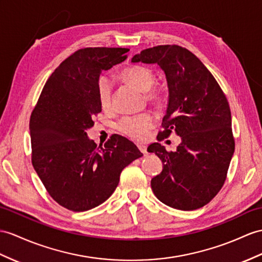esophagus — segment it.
Segmentation results:
<instances>
[{
  "instance_id": "obj_1",
  "label": "esophagus",
  "mask_w": 262,
  "mask_h": 262,
  "mask_svg": "<svg viewBox=\"0 0 262 262\" xmlns=\"http://www.w3.org/2000/svg\"><path fill=\"white\" fill-rule=\"evenodd\" d=\"M138 148H139V150L141 151L144 156H146L148 155V151H146V146L145 145H143V144H139L138 145Z\"/></svg>"
}]
</instances>
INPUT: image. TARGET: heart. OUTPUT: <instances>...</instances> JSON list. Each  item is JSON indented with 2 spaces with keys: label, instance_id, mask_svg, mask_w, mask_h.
<instances>
[{
  "label": "heart",
  "instance_id": "b5f03b06",
  "mask_svg": "<svg viewBox=\"0 0 262 262\" xmlns=\"http://www.w3.org/2000/svg\"><path fill=\"white\" fill-rule=\"evenodd\" d=\"M121 79L137 90L145 92V99L156 104H160L165 99V93L161 88H151L155 82V74L152 70L142 66H135L123 70ZM98 94L100 105L103 109L111 106L112 85L111 82L102 76L98 84ZM155 125V117L150 113L139 114L135 117H125L118 123V130L122 135L133 140H143L146 133Z\"/></svg>",
  "mask_w": 262,
  "mask_h": 262
}]
</instances>
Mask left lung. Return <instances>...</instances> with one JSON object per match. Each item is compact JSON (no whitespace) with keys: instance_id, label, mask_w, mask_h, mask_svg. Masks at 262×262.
<instances>
[{"instance_id":"8db88e82","label":"left lung","mask_w":262,"mask_h":262,"mask_svg":"<svg viewBox=\"0 0 262 262\" xmlns=\"http://www.w3.org/2000/svg\"><path fill=\"white\" fill-rule=\"evenodd\" d=\"M131 62L157 63L162 69L169 102L158 139L168 138L171 132L181 138L173 152L158 142L148 148L163 164L161 173L151 180L153 193L178 210L206 206L225 183L234 152L231 112L225 93L203 63L179 46L145 49Z\"/></svg>"}]
</instances>
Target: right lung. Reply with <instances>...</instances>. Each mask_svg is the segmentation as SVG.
Segmentation results:
<instances>
[{
	"mask_svg": "<svg viewBox=\"0 0 262 262\" xmlns=\"http://www.w3.org/2000/svg\"><path fill=\"white\" fill-rule=\"evenodd\" d=\"M129 49L85 48L50 75L31 114L32 164L49 194L72 211H86L109 199L122 170L143 155L114 135L97 145L86 130L102 111L98 84L102 71L126 59Z\"/></svg>",
	"mask_w": 262,
	"mask_h": 262,
	"instance_id": "add662e5",
	"label": "right lung"
}]
</instances>
